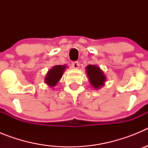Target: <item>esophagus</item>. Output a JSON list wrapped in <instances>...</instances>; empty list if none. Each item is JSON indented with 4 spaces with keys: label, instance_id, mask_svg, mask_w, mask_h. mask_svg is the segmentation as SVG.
I'll return each mask as SVG.
<instances>
[{
    "label": "esophagus",
    "instance_id": "1",
    "mask_svg": "<svg viewBox=\"0 0 148 148\" xmlns=\"http://www.w3.org/2000/svg\"><path fill=\"white\" fill-rule=\"evenodd\" d=\"M72 67L74 68V69H78L79 67V63L78 61H73L72 62Z\"/></svg>",
    "mask_w": 148,
    "mask_h": 148
}]
</instances>
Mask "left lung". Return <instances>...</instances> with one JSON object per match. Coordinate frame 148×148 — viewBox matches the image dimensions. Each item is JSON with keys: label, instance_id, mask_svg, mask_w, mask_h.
Returning <instances> with one entry per match:
<instances>
[{"label": "left lung", "instance_id": "1", "mask_svg": "<svg viewBox=\"0 0 148 148\" xmlns=\"http://www.w3.org/2000/svg\"><path fill=\"white\" fill-rule=\"evenodd\" d=\"M87 73L89 80L95 89H99L104 85L105 82V75L100 68L94 65H88L87 66Z\"/></svg>", "mask_w": 148, "mask_h": 148}]
</instances>
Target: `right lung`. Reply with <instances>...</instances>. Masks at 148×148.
I'll return each instance as SVG.
<instances>
[{"instance_id":"right-lung-1","label":"right lung","mask_w":148,"mask_h":148,"mask_svg":"<svg viewBox=\"0 0 148 148\" xmlns=\"http://www.w3.org/2000/svg\"><path fill=\"white\" fill-rule=\"evenodd\" d=\"M66 69V66L56 65L49 70L46 75L45 82L50 87H55L63 75V73Z\"/></svg>"}]
</instances>
